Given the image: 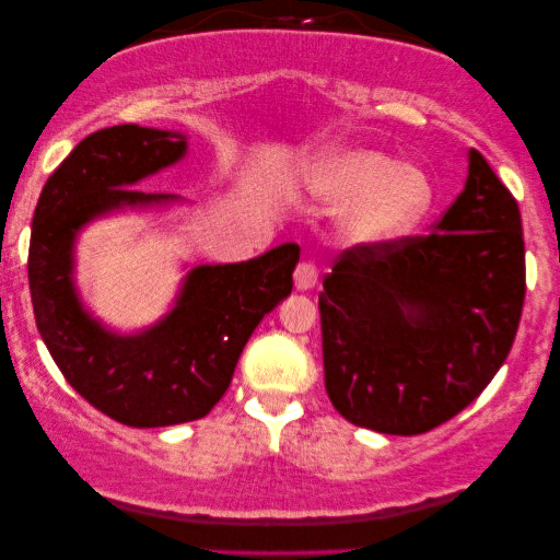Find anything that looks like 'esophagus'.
<instances>
[{"label":"esophagus","mask_w":560,"mask_h":560,"mask_svg":"<svg viewBox=\"0 0 560 560\" xmlns=\"http://www.w3.org/2000/svg\"><path fill=\"white\" fill-rule=\"evenodd\" d=\"M293 280H295V288H298V290H311V288H316V282H318L316 265H313V262H301V265L295 267Z\"/></svg>","instance_id":"34e87169"}]
</instances>
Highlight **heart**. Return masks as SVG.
Wrapping results in <instances>:
<instances>
[{"instance_id": "heart-1", "label": "heart", "mask_w": 560, "mask_h": 560, "mask_svg": "<svg viewBox=\"0 0 560 560\" xmlns=\"http://www.w3.org/2000/svg\"><path fill=\"white\" fill-rule=\"evenodd\" d=\"M295 186L326 206H347L341 234L380 247L408 236L433 206V186L418 167L377 150H326L298 165Z\"/></svg>"}]
</instances>
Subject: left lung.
Instances as JSON below:
<instances>
[{
	"instance_id": "8db88e82",
	"label": "left lung",
	"mask_w": 560,
	"mask_h": 560,
	"mask_svg": "<svg viewBox=\"0 0 560 560\" xmlns=\"http://www.w3.org/2000/svg\"><path fill=\"white\" fill-rule=\"evenodd\" d=\"M523 221L485 155L425 236L343 249L318 295L326 393L349 423L433 431L477 400L515 341Z\"/></svg>"
}]
</instances>
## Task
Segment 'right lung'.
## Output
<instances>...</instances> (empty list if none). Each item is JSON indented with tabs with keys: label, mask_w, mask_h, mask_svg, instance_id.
Here are the masks:
<instances>
[{
	"label": "right lung",
	"mask_w": 560,
	"mask_h": 560,
	"mask_svg": "<svg viewBox=\"0 0 560 560\" xmlns=\"http://www.w3.org/2000/svg\"><path fill=\"white\" fill-rule=\"evenodd\" d=\"M188 137L140 125L106 127L71 150L33 217L27 278L35 324L75 393L132 428L198 420L226 393L244 343L293 290L301 247L280 244L234 265H198L171 313L121 336L83 308L73 280L81 229L121 209L178 201L132 188L186 155Z\"/></svg>",
	"instance_id": "add662e5"
}]
</instances>
